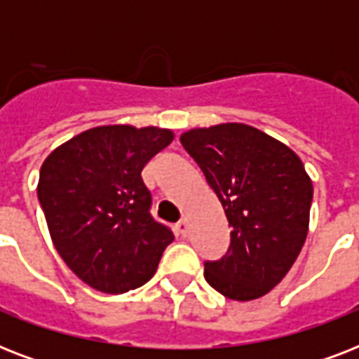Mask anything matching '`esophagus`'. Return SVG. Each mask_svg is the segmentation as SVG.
<instances>
[{
  "label": "esophagus",
  "mask_w": 359,
  "mask_h": 359,
  "mask_svg": "<svg viewBox=\"0 0 359 359\" xmlns=\"http://www.w3.org/2000/svg\"><path fill=\"white\" fill-rule=\"evenodd\" d=\"M175 229H177V233H179L180 236L188 235V224H186V219H180L179 224L175 225Z\"/></svg>",
  "instance_id": "esophagus-1"
}]
</instances>
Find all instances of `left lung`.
Instances as JSON below:
<instances>
[{"mask_svg":"<svg viewBox=\"0 0 359 359\" xmlns=\"http://www.w3.org/2000/svg\"><path fill=\"white\" fill-rule=\"evenodd\" d=\"M180 143L218 196L229 250L205 261V279L225 298H261L294 264L309 227L313 184L289 147L240 123L194 128Z\"/></svg>","mask_w":359,"mask_h":359,"instance_id":"8db88e82","label":"left lung"}]
</instances>
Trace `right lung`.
I'll use <instances>...</instances> for the list:
<instances>
[{"instance_id": "obj_1", "label": "right lung", "mask_w": 359, "mask_h": 359, "mask_svg": "<svg viewBox=\"0 0 359 359\" xmlns=\"http://www.w3.org/2000/svg\"><path fill=\"white\" fill-rule=\"evenodd\" d=\"M173 141L171 130L128 124L86 130L44 160L36 196L55 250L93 289L123 294L154 276L173 242L152 218L141 171Z\"/></svg>"}]
</instances>
